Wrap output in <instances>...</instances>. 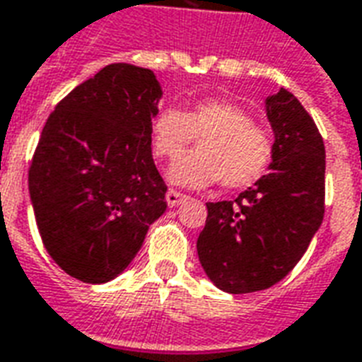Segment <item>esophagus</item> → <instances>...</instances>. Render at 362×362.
<instances>
[{
	"mask_svg": "<svg viewBox=\"0 0 362 362\" xmlns=\"http://www.w3.org/2000/svg\"><path fill=\"white\" fill-rule=\"evenodd\" d=\"M165 197H167V203H169V206H178L187 199V195H184V193H180V192H176V189H169Z\"/></svg>",
	"mask_w": 362,
	"mask_h": 362,
	"instance_id": "1",
	"label": "esophagus"
}]
</instances>
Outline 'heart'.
Returning a JSON list of instances; mask_svg holds the SVG:
<instances>
[{
  "label": "heart",
  "instance_id": "obj_1",
  "mask_svg": "<svg viewBox=\"0 0 362 362\" xmlns=\"http://www.w3.org/2000/svg\"><path fill=\"white\" fill-rule=\"evenodd\" d=\"M157 157L175 161L195 139L200 151L170 167L169 180L186 187H205L220 180L228 189L252 186L266 175L275 142L266 127L235 102L206 98L193 102L187 112L161 107L150 125Z\"/></svg>",
  "mask_w": 362,
  "mask_h": 362
}]
</instances>
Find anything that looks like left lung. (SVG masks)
I'll use <instances>...</instances> for the list:
<instances>
[{"label":"left lung","mask_w":362,"mask_h":362,"mask_svg":"<svg viewBox=\"0 0 362 362\" xmlns=\"http://www.w3.org/2000/svg\"><path fill=\"white\" fill-rule=\"evenodd\" d=\"M275 151L267 173L233 201L206 203L197 255L209 279L230 294L269 288L296 266L325 216V144L296 96H269Z\"/></svg>","instance_id":"1"}]
</instances>
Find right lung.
<instances>
[{
    "label": "right lung",
    "mask_w": 362,
    "mask_h": 362,
    "mask_svg": "<svg viewBox=\"0 0 362 362\" xmlns=\"http://www.w3.org/2000/svg\"><path fill=\"white\" fill-rule=\"evenodd\" d=\"M161 87L132 64L102 68L49 115L28 187L47 252L83 283L125 269L167 209L151 157L150 125Z\"/></svg>",
    "instance_id": "right-lung-1"
}]
</instances>
